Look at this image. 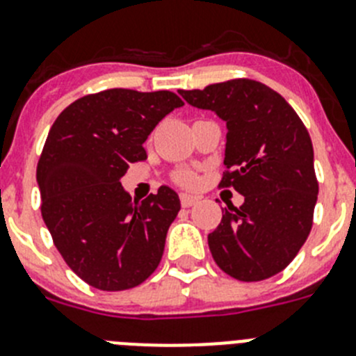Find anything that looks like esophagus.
I'll use <instances>...</instances> for the list:
<instances>
[{
	"mask_svg": "<svg viewBox=\"0 0 356 356\" xmlns=\"http://www.w3.org/2000/svg\"><path fill=\"white\" fill-rule=\"evenodd\" d=\"M197 201H200V197L191 196V194H180V203L184 209H191V207L197 205Z\"/></svg>",
	"mask_w": 356,
	"mask_h": 356,
	"instance_id": "1",
	"label": "esophagus"
}]
</instances>
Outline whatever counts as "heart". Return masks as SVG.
<instances>
[{"mask_svg": "<svg viewBox=\"0 0 356 356\" xmlns=\"http://www.w3.org/2000/svg\"><path fill=\"white\" fill-rule=\"evenodd\" d=\"M172 180H175L178 185H181V187H196V185H197L196 175H193V172H191V171H178V172H175V176H172Z\"/></svg>", "mask_w": 356, "mask_h": 356, "instance_id": "b5f03b06", "label": "heart"}]
</instances>
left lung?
<instances>
[{"label":"left lung","instance_id":"8db88e82","mask_svg":"<svg viewBox=\"0 0 356 356\" xmlns=\"http://www.w3.org/2000/svg\"><path fill=\"white\" fill-rule=\"evenodd\" d=\"M185 102L226 121L225 165L219 188H235L209 248L226 275L262 282L284 271L307 241L319 184L314 147L300 115L271 87L250 78L180 90Z\"/></svg>","mask_w":356,"mask_h":356}]
</instances>
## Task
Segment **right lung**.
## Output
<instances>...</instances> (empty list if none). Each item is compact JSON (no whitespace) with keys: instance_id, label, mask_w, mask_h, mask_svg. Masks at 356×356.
<instances>
[{"instance_id":"1","label":"right lung","mask_w":356,"mask_h":356,"mask_svg":"<svg viewBox=\"0 0 356 356\" xmlns=\"http://www.w3.org/2000/svg\"><path fill=\"white\" fill-rule=\"evenodd\" d=\"M181 105L169 90L108 89L53 122L37 163L40 213L62 259L90 287L127 291L159 267L178 194L160 187L134 203L119 180L128 163L146 160L147 135Z\"/></svg>"}]
</instances>
